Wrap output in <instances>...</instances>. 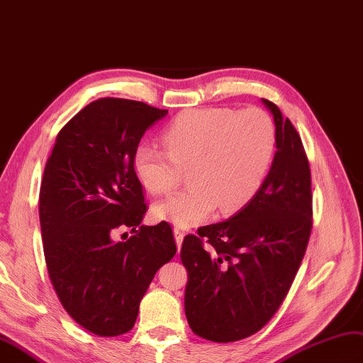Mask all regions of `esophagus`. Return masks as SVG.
Returning <instances> with one entry per match:
<instances>
[{
  "label": "esophagus",
  "instance_id": "esophagus-1",
  "mask_svg": "<svg viewBox=\"0 0 363 363\" xmlns=\"http://www.w3.org/2000/svg\"><path fill=\"white\" fill-rule=\"evenodd\" d=\"M174 233V239H176V244H178V248L181 250V245H182V240H184V236H185V231L181 230L179 227H174L173 230Z\"/></svg>",
  "mask_w": 363,
  "mask_h": 363
}]
</instances>
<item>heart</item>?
<instances>
[{"label": "heart", "instance_id": "obj_1", "mask_svg": "<svg viewBox=\"0 0 363 363\" xmlns=\"http://www.w3.org/2000/svg\"><path fill=\"white\" fill-rule=\"evenodd\" d=\"M167 150L141 144L133 156L136 178L153 194H167L189 172L190 187L161 201L153 216L193 227L219 208L231 215L264 184L276 148V127L262 108H193L164 132Z\"/></svg>", "mask_w": 363, "mask_h": 363}]
</instances>
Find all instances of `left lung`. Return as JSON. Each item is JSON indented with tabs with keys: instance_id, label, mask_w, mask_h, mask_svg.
Returning <instances> with one entry per match:
<instances>
[{
	"instance_id": "1",
	"label": "left lung",
	"mask_w": 363,
	"mask_h": 363,
	"mask_svg": "<svg viewBox=\"0 0 363 363\" xmlns=\"http://www.w3.org/2000/svg\"><path fill=\"white\" fill-rule=\"evenodd\" d=\"M262 101L277 147L264 184L233 218L182 242L185 315L191 331L211 342H236L265 327L290 291L311 235V172L301 135L276 104Z\"/></svg>"
}]
</instances>
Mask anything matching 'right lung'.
I'll list each match as a JSON object with an SVG mask.
<instances>
[{
	"mask_svg": "<svg viewBox=\"0 0 363 363\" xmlns=\"http://www.w3.org/2000/svg\"><path fill=\"white\" fill-rule=\"evenodd\" d=\"M169 110L99 98L55 139L40 190L49 277L61 305L101 337L133 328L156 272L176 255L172 225H141L147 211L133 156L145 130ZM119 228L135 233L115 243Z\"/></svg>",
	"mask_w": 363,
	"mask_h": 363,
	"instance_id": "right-lung-1",
	"label": "right lung"
}]
</instances>
